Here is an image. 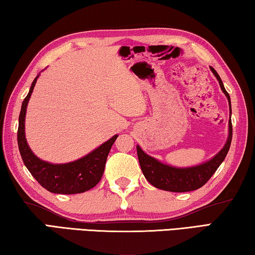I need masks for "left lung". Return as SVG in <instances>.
<instances>
[{"label": "left lung", "instance_id": "8db88e82", "mask_svg": "<svg viewBox=\"0 0 255 255\" xmlns=\"http://www.w3.org/2000/svg\"><path fill=\"white\" fill-rule=\"evenodd\" d=\"M210 69L212 71V73L215 74V77L217 78V80L219 81L220 88L224 91V94L226 95L229 103V107H231V98H229V95L226 89H225L222 79H220L218 73L216 72V70L212 68V66ZM232 120H229V134L227 142L224 145V148L220 150L211 160L204 162L202 165L189 167V168H176V167L161 164V162L155 159V158L150 157L147 153H144L139 145H136L137 158H139V162L144 177L147 178V181L150 184L157 187V189L169 192L194 191L206 184L212 175L215 174L216 170L218 169L220 164L224 161L225 157L227 156V152L232 143Z\"/></svg>", "mask_w": 255, "mask_h": 255}]
</instances>
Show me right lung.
I'll return each instance as SVG.
<instances>
[{"label":"right lung","mask_w":255,"mask_h":255,"mask_svg":"<svg viewBox=\"0 0 255 255\" xmlns=\"http://www.w3.org/2000/svg\"><path fill=\"white\" fill-rule=\"evenodd\" d=\"M37 76L32 81L30 90L22 102L21 111L19 115L18 128V145L19 151L29 172L36 178L39 184L52 193L58 194H77L93 189L99 183L105 169L107 156L111 151L116 137L114 135L100 147L95 149L89 155L68 164H49L40 160L33 155L24 136V118H26L27 105L36 85Z\"/></svg>","instance_id":"right-lung-1"}]
</instances>
